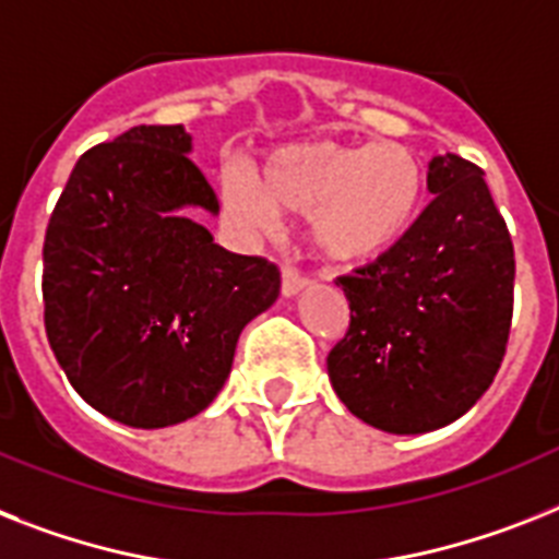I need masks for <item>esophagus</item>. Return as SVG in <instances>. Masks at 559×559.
Here are the masks:
<instances>
[{"label": "esophagus", "mask_w": 559, "mask_h": 559, "mask_svg": "<svg viewBox=\"0 0 559 559\" xmlns=\"http://www.w3.org/2000/svg\"><path fill=\"white\" fill-rule=\"evenodd\" d=\"M311 283L306 274H299L297 269H285L283 271V294L285 297H294V294H299V290L306 288V285Z\"/></svg>", "instance_id": "obj_1"}]
</instances>
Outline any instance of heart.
<instances>
[{
    "instance_id": "1",
    "label": "heart",
    "mask_w": 559,
    "mask_h": 559,
    "mask_svg": "<svg viewBox=\"0 0 559 559\" xmlns=\"http://www.w3.org/2000/svg\"><path fill=\"white\" fill-rule=\"evenodd\" d=\"M426 174L400 142H290L265 156L260 179L234 168L223 202L239 223L271 230L276 211L308 214L311 242L334 262H366L394 248L423 211Z\"/></svg>"
}]
</instances>
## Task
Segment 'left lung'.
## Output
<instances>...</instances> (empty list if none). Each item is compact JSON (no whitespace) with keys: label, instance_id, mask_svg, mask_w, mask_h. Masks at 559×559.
Wrapping results in <instances>:
<instances>
[{"label":"left lung","instance_id":"left-lung-1","mask_svg":"<svg viewBox=\"0 0 559 559\" xmlns=\"http://www.w3.org/2000/svg\"><path fill=\"white\" fill-rule=\"evenodd\" d=\"M435 200L394 248L336 276L352 322L329 354L345 408L389 435L463 417L495 382L514 311V246L483 170L428 165Z\"/></svg>","mask_w":559,"mask_h":559}]
</instances>
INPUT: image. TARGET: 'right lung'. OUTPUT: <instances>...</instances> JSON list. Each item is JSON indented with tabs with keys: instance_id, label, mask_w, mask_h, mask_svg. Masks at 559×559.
Returning <instances> with one entry per match:
<instances>
[{
	"instance_id": "add662e5",
	"label": "right lung",
	"mask_w": 559,
	"mask_h": 559,
	"mask_svg": "<svg viewBox=\"0 0 559 559\" xmlns=\"http://www.w3.org/2000/svg\"><path fill=\"white\" fill-rule=\"evenodd\" d=\"M182 124H136L80 156L41 248L45 331L91 408L131 428L197 417L248 322L280 297L262 257L216 246L219 214Z\"/></svg>"
}]
</instances>
